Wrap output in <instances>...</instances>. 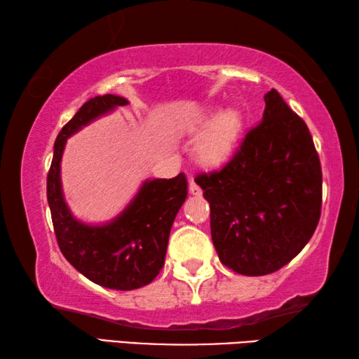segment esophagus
Returning a JSON list of instances; mask_svg holds the SVG:
<instances>
[{
    "label": "esophagus",
    "instance_id": "1",
    "mask_svg": "<svg viewBox=\"0 0 359 359\" xmlns=\"http://www.w3.org/2000/svg\"><path fill=\"white\" fill-rule=\"evenodd\" d=\"M190 193L193 194V196H199V194L203 193V191H201V188H199L196 184H194L193 180L190 182Z\"/></svg>",
    "mask_w": 359,
    "mask_h": 359
}]
</instances>
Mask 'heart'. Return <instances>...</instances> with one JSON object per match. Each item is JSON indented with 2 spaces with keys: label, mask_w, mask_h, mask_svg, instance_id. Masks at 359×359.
<instances>
[{
  "label": "heart",
  "mask_w": 359,
  "mask_h": 359,
  "mask_svg": "<svg viewBox=\"0 0 359 359\" xmlns=\"http://www.w3.org/2000/svg\"><path fill=\"white\" fill-rule=\"evenodd\" d=\"M242 131V117L234 107L214 112L205 109L188 126L190 135H199L194 144V158L204 166H218L234 154Z\"/></svg>",
  "instance_id": "b5f03b06"
}]
</instances>
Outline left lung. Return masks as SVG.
Returning a JSON list of instances; mask_svg holds the SVG:
<instances>
[{
  "label": "left lung",
  "instance_id": "8db88e82",
  "mask_svg": "<svg viewBox=\"0 0 359 359\" xmlns=\"http://www.w3.org/2000/svg\"><path fill=\"white\" fill-rule=\"evenodd\" d=\"M263 121L220 171L198 175L210 234L224 266L266 276L311 241L321 210V166L307 125L272 88Z\"/></svg>",
  "mask_w": 359,
  "mask_h": 359
}]
</instances>
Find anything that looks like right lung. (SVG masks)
Masks as SVG:
<instances>
[{"instance_id":"obj_1","label":"right lung","mask_w":359,"mask_h":359,"mask_svg":"<svg viewBox=\"0 0 359 359\" xmlns=\"http://www.w3.org/2000/svg\"><path fill=\"white\" fill-rule=\"evenodd\" d=\"M130 104L123 96H95L66 123L53 145L47 201L65 258L88 280L111 290H136L160 274L174 218L187 199V177L147 179L128 205L106 223L79 220L65 199L62 158L66 141L96 118Z\"/></svg>"}]
</instances>
